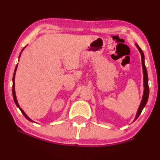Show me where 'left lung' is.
<instances>
[{"label": "left lung", "mask_w": 160, "mask_h": 160, "mask_svg": "<svg viewBox=\"0 0 160 160\" xmlns=\"http://www.w3.org/2000/svg\"><path fill=\"white\" fill-rule=\"evenodd\" d=\"M136 47L138 48V51H139L140 53H141L142 56V68H143V74H144V94H143V97H142V100L141 102V104H140L139 107H138L137 114H136V116L135 118L136 121V119L138 118V117L139 116L140 114H141L142 109H144V107H145L146 103H147L148 100V96H149V86H148V72H147V69H146L145 65V56H144V53L142 51V50L140 48L139 46L138 45H136Z\"/></svg>", "instance_id": "obj_1"}]
</instances>
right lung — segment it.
Listing matches in <instances>:
<instances>
[{"label":"right lung","mask_w":160,"mask_h":160,"mask_svg":"<svg viewBox=\"0 0 160 160\" xmlns=\"http://www.w3.org/2000/svg\"><path fill=\"white\" fill-rule=\"evenodd\" d=\"M23 50H24V49H23ZM23 50H22V51H23ZM20 56H21V54L19 55V57H20ZM17 65H16V67H15V72H14V74H13V78H12V95H13V99H14V101H15V104H16L17 107H18V108L20 109V110L22 111V114L24 115L25 118L28 119V120L30 121V122H32L31 119H30V118H29V117L28 116V115L25 114V112H24V111H23V109H22V108H21L20 107H19V105H18V101H17V99H16V96H15V72H16V69H17Z\"/></svg>","instance_id":"obj_1"}]
</instances>
